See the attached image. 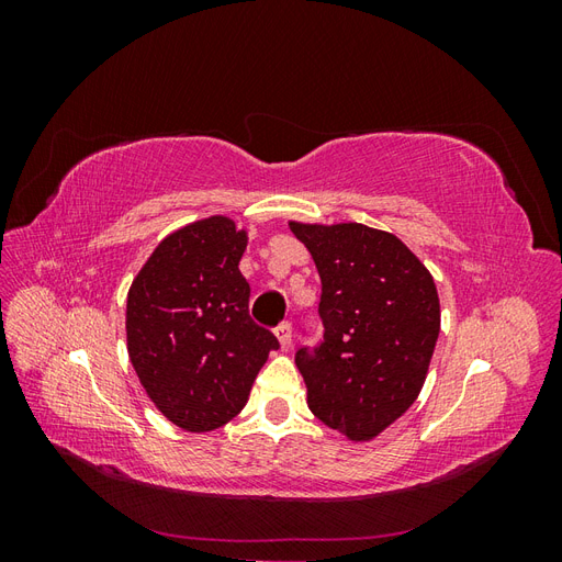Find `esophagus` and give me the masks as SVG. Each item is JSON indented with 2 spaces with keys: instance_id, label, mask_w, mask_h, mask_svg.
<instances>
[{
  "instance_id": "obj_1",
  "label": "esophagus",
  "mask_w": 562,
  "mask_h": 562,
  "mask_svg": "<svg viewBox=\"0 0 562 562\" xmlns=\"http://www.w3.org/2000/svg\"><path fill=\"white\" fill-rule=\"evenodd\" d=\"M274 333H277V337H279L281 349H283V351L291 349V345H293V326H291V323H288V321L279 323Z\"/></svg>"
}]
</instances>
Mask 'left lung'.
Wrapping results in <instances>:
<instances>
[{
  "mask_svg": "<svg viewBox=\"0 0 562 562\" xmlns=\"http://www.w3.org/2000/svg\"><path fill=\"white\" fill-rule=\"evenodd\" d=\"M321 277L323 337L295 363L310 411L351 440H370L419 394L440 330L436 283L394 234L359 223L300 225Z\"/></svg>",
  "mask_w": 562,
  "mask_h": 562,
  "instance_id": "obj_1",
  "label": "left lung"
}]
</instances>
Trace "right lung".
Segmentation results:
<instances>
[{
	"instance_id": "add662e5",
	"label": "right lung",
	"mask_w": 562,
	"mask_h": 562,
	"mask_svg": "<svg viewBox=\"0 0 562 562\" xmlns=\"http://www.w3.org/2000/svg\"><path fill=\"white\" fill-rule=\"evenodd\" d=\"M246 232L213 215L155 248L126 302L131 363L147 396L184 431H213L241 413L279 339L248 314L239 260Z\"/></svg>"
}]
</instances>
